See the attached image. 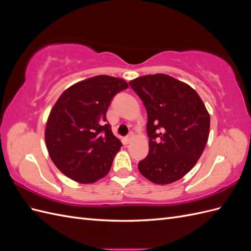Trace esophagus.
Wrapping results in <instances>:
<instances>
[{
	"label": "esophagus",
	"instance_id": "obj_1",
	"mask_svg": "<svg viewBox=\"0 0 251 251\" xmlns=\"http://www.w3.org/2000/svg\"><path fill=\"white\" fill-rule=\"evenodd\" d=\"M133 138H134V133L133 132H131L130 134H128L126 137V143H130L132 140H133Z\"/></svg>",
	"mask_w": 251,
	"mask_h": 251
}]
</instances>
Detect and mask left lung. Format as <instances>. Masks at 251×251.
Instances as JSON below:
<instances>
[{
    "instance_id": "8db88e82",
    "label": "left lung",
    "mask_w": 251,
    "mask_h": 251,
    "mask_svg": "<svg viewBox=\"0 0 251 251\" xmlns=\"http://www.w3.org/2000/svg\"><path fill=\"white\" fill-rule=\"evenodd\" d=\"M128 83L148 113L150 150L138 170L156 184L173 183L201 157L209 135V114L192 87L166 74L144 75Z\"/></svg>"
}]
</instances>
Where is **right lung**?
Returning <instances> with one entry per match:
<instances>
[{
  "label": "right lung",
  "mask_w": 251,
  "mask_h": 251,
  "mask_svg": "<svg viewBox=\"0 0 251 251\" xmlns=\"http://www.w3.org/2000/svg\"><path fill=\"white\" fill-rule=\"evenodd\" d=\"M128 85L98 75L68 88L47 120L45 140L51 160L65 176L93 183L103 178L123 143L113 135L107 111L113 97Z\"/></svg>",
  "instance_id": "right-lung-1"
}]
</instances>
